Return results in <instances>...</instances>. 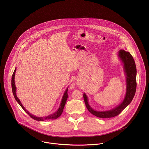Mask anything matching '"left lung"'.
<instances>
[{
	"label": "left lung",
	"mask_w": 149,
	"mask_h": 149,
	"mask_svg": "<svg viewBox=\"0 0 149 149\" xmlns=\"http://www.w3.org/2000/svg\"><path fill=\"white\" fill-rule=\"evenodd\" d=\"M118 58L123 63V68L126 78V93L123 101L115 108L107 111L94 110L88 103V98L86 93L83 97L88 110L93 115L100 118H111L118 116L132 101L136 90L137 70L134 60L130 52L120 49L117 54Z\"/></svg>",
	"instance_id": "obj_1"
}]
</instances>
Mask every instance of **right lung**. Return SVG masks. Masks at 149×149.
I'll use <instances>...</instances> for the list:
<instances>
[{
	"instance_id": "add662e5",
	"label": "right lung",
	"mask_w": 149,
	"mask_h": 149,
	"mask_svg": "<svg viewBox=\"0 0 149 149\" xmlns=\"http://www.w3.org/2000/svg\"><path fill=\"white\" fill-rule=\"evenodd\" d=\"M16 68H15V70L13 73V75H12V93H13V94L14 95V97L16 100V101L18 102V104L20 105V107H22L24 110L33 119L36 120V121H45V120H54V119H56L58 118L61 115V114L62 113V111H63V108H64V106L65 105V103H66V101H67V100L68 98V88L66 89L65 91L64 92V93H63V97H62V98L61 100V104H60V105L58 109V110L54 113L53 114H50L49 116H45V117H38L35 116H33V114H32L31 113H30L28 111L26 110V109L24 107L23 105L22 104V103H21L20 101L19 100V99L17 98V95H16V86H15V72H16Z\"/></svg>"
}]
</instances>
